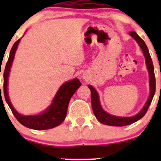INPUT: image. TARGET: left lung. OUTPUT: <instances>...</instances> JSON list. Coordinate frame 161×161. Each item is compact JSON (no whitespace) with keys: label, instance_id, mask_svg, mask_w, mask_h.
I'll return each mask as SVG.
<instances>
[{"label":"left lung","instance_id":"8db88e82","mask_svg":"<svg viewBox=\"0 0 161 161\" xmlns=\"http://www.w3.org/2000/svg\"><path fill=\"white\" fill-rule=\"evenodd\" d=\"M129 34L137 41L140 47L142 48V51H143L144 56L146 58V64H147V67L148 69L149 74H150V95L149 97L148 100L146 103L144 108L141 110L138 114L136 116L130 117V118H121V117H116L113 116V115L109 114L107 112H105L102 109L101 105L100 103V100H99V96L95 89L92 86H88L91 91V104H92V111H93L94 115L96 118H97L100 122L102 124L107 125L111 126H125L129 125L132 124V123L136 122V121H139V119L142 118L144 115L146 114L148 108L150 107L151 102H152L153 96L155 94L156 91V79H155V75H154V68L153 64L152 59L150 53H149V50L147 48V45H146L145 42L137 35L135 31H131L129 32Z\"/></svg>","mask_w":161,"mask_h":161}]
</instances>
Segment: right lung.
Segmentation results:
<instances>
[{"instance_id": "right-lung-1", "label": "right lung", "mask_w": 161, "mask_h": 161, "mask_svg": "<svg viewBox=\"0 0 161 161\" xmlns=\"http://www.w3.org/2000/svg\"><path fill=\"white\" fill-rule=\"evenodd\" d=\"M20 39L18 40L13 45L11 49L10 55L6 64L5 69L4 71V95L6 102L8 104L11 112L16 119L22 125L30 129H36V130H45V129H53L57 127L64 121L67 114L68 107L71 97L75 92L79 86L82 85L80 81L78 79H75L69 82H65L60 87L59 90L57 92L53 103L50 108L43 114L33 116H23L18 113L14 110L9 100L8 95V79L9 71H10L11 64L14 60V53L19 45ZM1 87V86H0Z\"/></svg>"}]
</instances>
